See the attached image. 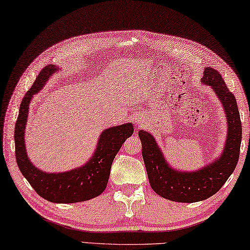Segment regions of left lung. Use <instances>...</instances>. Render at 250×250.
Wrapping results in <instances>:
<instances>
[{"label":"left lung","mask_w":250,"mask_h":250,"mask_svg":"<svg viewBox=\"0 0 250 250\" xmlns=\"http://www.w3.org/2000/svg\"><path fill=\"white\" fill-rule=\"evenodd\" d=\"M202 81L214 89L227 114L228 137L220 159L197 172L181 173L167 166L150 133L139 131L150 187L158 195L173 202L195 203L214 195L233 173L239 161L242 122L235 96L216 69H205Z\"/></svg>","instance_id":"left-lung-1"}]
</instances>
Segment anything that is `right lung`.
I'll return each instance as SVG.
<instances>
[{
  "label": "right lung",
  "instance_id": "add662e5",
  "mask_svg": "<svg viewBox=\"0 0 250 250\" xmlns=\"http://www.w3.org/2000/svg\"><path fill=\"white\" fill-rule=\"evenodd\" d=\"M57 69L53 64L44 66L23 97L15 127L16 160L22 175L42 198L57 204L84 202L105 191L114 157L125 140L132 135L133 128L128 123L106 129L101 135L93 158L83 167L59 174H46L36 168L28 160L24 145L28 106L33 94L41 90Z\"/></svg>",
  "mask_w": 250,
  "mask_h": 250
}]
</instances>
